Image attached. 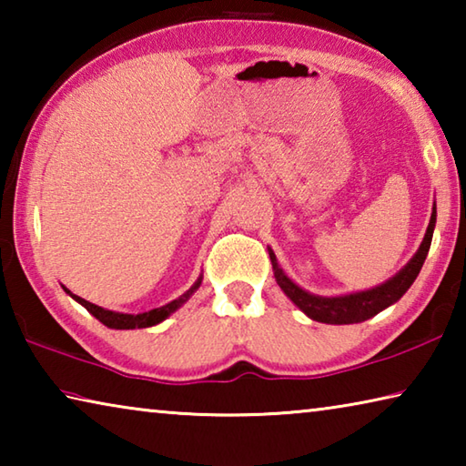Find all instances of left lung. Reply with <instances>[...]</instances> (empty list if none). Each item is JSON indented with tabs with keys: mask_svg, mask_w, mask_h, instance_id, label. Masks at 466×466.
I'll list each match as a JSON object with an SVG mask.
<instances>
[{
	"mask_svg": "<svg viewBox=\"0 0 466 466\" xmlns=\"http://www.w3.org/2000/svg\"><path fill=\"white\" fill-rule=\"evenodd\" d=\"M433 228H436V203H433L428 230H425L423 240L415 255L411 257V261H409L397 275H392L389 281H384L376 288L330 298L310 294V291L302 289L298 283L288 278L286 271H283L281 265L278 263L275 252L269 248L275 281H278V286L283 289V294H286L291 302L312 320L327 322V325H353V322H364L376 317V314L382 312L384 309H389L394 302H399L405 291L411 288V283L415 281L417 275H420L425 257H428L430 252Z\"/></svg>",
	"mask_w": 466,
	"mask_h": 466,
	"instance_id": "obj_1",
	"label": "left lung"
}]
</instances>
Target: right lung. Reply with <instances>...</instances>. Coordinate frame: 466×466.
I'll list each match as a JSON object with an SVG mask.
<instances>
[{"instance_id": "obj_1", "label": "right lung", "mask_w": 466, "mask_h": 466, "mask_svg": "<svg viewBox=\"0 0 466 466\" xmlns=\"http://www.w3.org/2000/svg\"><path fill=\"white\" fill-rule=\"evenodd\" d=\"M201 275L199 279H197L191 288H188L183 296H178L177 299H172V302L160 306V309H154V310H147V312H139V314H125V312H113V310H106L102 309V306H96L88 302V299H84L80 296H76L69 291L67 288H63L67 291L69 296H72L77 304H82L86 310H88L92 317H96L102 325L108 327V329H146V327H154V325H160L162 320H167L172 312H177L180 306H183L188 298H191L197 289L201 286Z\"/></svg>"}]
</instances>
